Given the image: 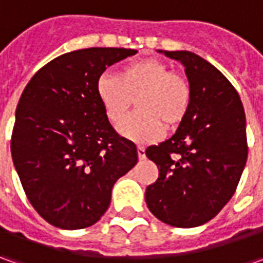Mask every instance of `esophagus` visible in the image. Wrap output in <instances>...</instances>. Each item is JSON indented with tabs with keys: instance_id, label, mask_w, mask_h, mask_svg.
<instances>
[{
	"instance_id": "obj_1",
	"label": "esophagus",
	"mask_w": 263,
	"mask_h": 263,
	"mask_svg": "<svg viewBox=\"0 0 263 263\" xmlns=\"http://www.w3.org/2000/svg\"><path fill=\"white\" fill-rule=\"evenodd\" d=\"M137 157H139V159H143V158L146 157V154H145V146H137Z\"/></svg>"
}]
</instances>
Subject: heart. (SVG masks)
<instances>
[{
    "label": "heart",
    "instance_id": "1",
    "mask_svg": "<svg viewBox=\"0 0 263 263\" xmlns=\"http://www.w3.org/2000/svg\"><path fill=\"white\" fill-rule=\"evenodd\" d=\"M96 96L106 118L118 124L136 99L139 109L118 127L123 137L147 142L162 133L164 124L173 128L186 117L192 99L187 77L171 71L157 58H143L124 66L117 74L105 73L98 79Z\"/></svg>",
    "mask_w": 263,
    "mask_h": 263
}]
</instances>
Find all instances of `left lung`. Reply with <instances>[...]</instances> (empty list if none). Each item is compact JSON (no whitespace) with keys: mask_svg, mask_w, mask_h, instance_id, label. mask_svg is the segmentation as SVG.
<instances>
[{"mask_svg":"<svg viewBox=\"0 0 263 263\" xmlns=\"http://www.w3.org/2000/svg\"><path fill=\"white\" fill-rule=\"evenodd\" d=\"M186 67L192 99L168 140L146 149L158 180L146 205L168 226L197 227L226 206L248 161L246 117L234 86L218 68L189 51H164Z\"/></svg>","mask_w":263,"mask_h":263,"instance_id":"8db88e82","label":"left lung"}]
</instances>
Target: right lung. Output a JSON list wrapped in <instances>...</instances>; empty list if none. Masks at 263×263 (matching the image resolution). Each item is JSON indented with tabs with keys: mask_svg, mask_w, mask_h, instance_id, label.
<instances>
[{
	"mask_svg": "<svg viewBox=\"0 0 263 263\" xmlns=\"http://www.w3.org/2000/svg\"><path fill=\"white\" fill-rule=\"evenodd\" d=\"M136 52L86 48L63 54L20 96L11 157L29 202L54 227L93 226L109 206L117 180L136 165V145L112 128L96 96L106 67Z\"/></svg>",
	"mask_w": 263,
	"mask_h": 263,
	"instance_id": "add662e5",
	"label": "right lung"
}]
</instances>
